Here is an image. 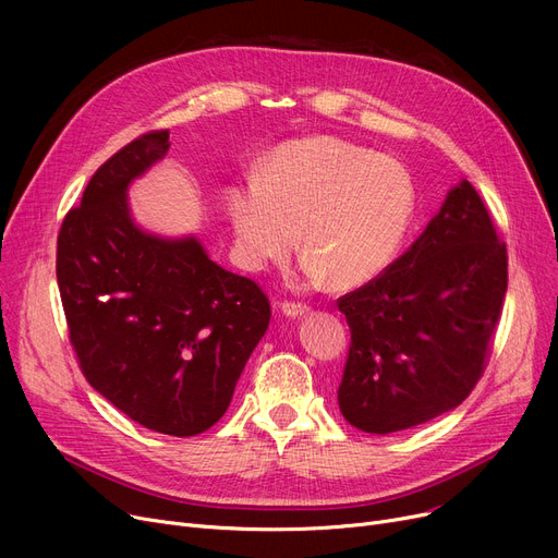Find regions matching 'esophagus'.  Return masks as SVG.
<instances>
[{
  "mask_svg": "<svg viewBox=\"0 0 558 558\" xmlns=\"http://www.w3.org/2000/svg\"><path fill=\"white\" fill-rule=\"evenodd\" d=\"M280 312H282L284 316L296 318V316L307 314V312H310V305H305V303H296V301H284V303H280Z\"/></svg>",
  "mask_w": 558,
  "mask_h": 558,
  "instance_id": "1",
  "label": "esophagus"
}]
</instances>
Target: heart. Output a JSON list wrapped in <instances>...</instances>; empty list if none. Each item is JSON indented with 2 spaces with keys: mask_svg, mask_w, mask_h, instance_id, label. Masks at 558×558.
<instances>
[{
  "mask_svg": "<svg viewBox=\"0 0 558 558\" xmlns=\"http://www.w3.org/2000/svg\"><path fill=\"white\" fill-rule=\"evenodd\" d=\"M416 210V187L393 158L339 137L287 142L257 167V179L226 187L234 257L264 271L299 244L303 276L360 287L385 274Z\"/></svg>",
  "mask_w": 558,
  "mask_h": 558,
  "instance_id": "obj_1",
  "label": "heart"
}]
</instances>
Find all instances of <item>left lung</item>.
<instances>
[{"label": "left lung", "mask_w": 558, "mask_h": 558, "mask_svg": "<svg viewBox=\"0 0 558 558\" xmlns=\"http://www.w3.org/2000/svg\"><path fill=\"white\" fill-rule=\"evenodd\" d=\"M507 244L461 181L391 267L337 301L350 348L343 418L391 434L459 407L484 373L507 296Z\"/></svg>", "instance_id": "left-lung-1"}]
</instances>
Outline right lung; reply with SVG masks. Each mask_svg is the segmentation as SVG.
Segmentation results:
<instances>
[{
	"label": "right lung",
	"instance_id": "obj_1",
	"mask_svg": "<svg viewBox=\"0 0 558 558\" xmlns=\"http://www.w3.org/2000/svg\"><path fill=\"white\" fill-rule=\"evenodd\" d=\"M167 151L169 131H151L95 171L58 232L56 278L93 389L146 429L196 436L226 414L271 305L198 240L133 223L126 190Z\"/></svg>",
	"mask_w": 558,
	"mask_h": 558
}]
</instances>
